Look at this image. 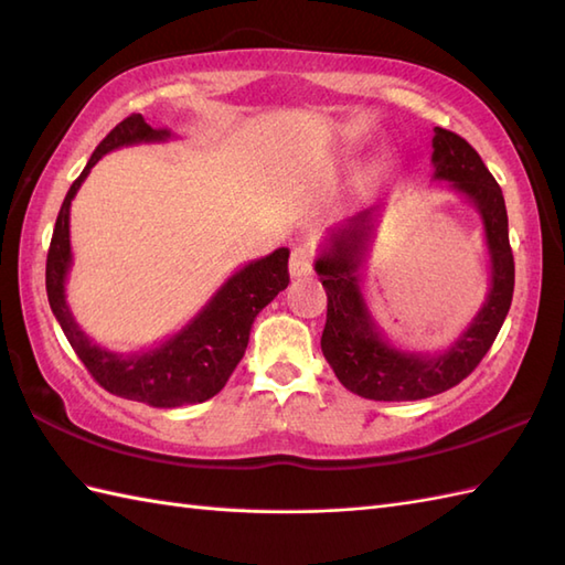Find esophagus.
I'll return each mask as SVG.
<instances>
[{
	"label": "esophagus",
	"mask_w": 565,
	"mask_h": 565,
	"mask_svg": "<svg viewBox=\"0 0 565 565\" xmlns=\"http://www.w3.org/2000/svg\"><path fill=\"white\" fill-rule=\"evenodd\" d=\"M289 271L294 279H303V276L313 274V249H310L308 245L294 247L291 259H289Z\"/></svg>",
	"instance_id": "obj_1"
}]
</instances>
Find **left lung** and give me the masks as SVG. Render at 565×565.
<instances>
[{
	"instance_id": "1",
	"label": "left lung",
	"mask_w": 565,
	"mask_h": 565,
	"mask_svg": "<svg viewBox=\"0 0 565 565\" xmlns=\"http://www.w3.org/2000/svg\"><path fill=\"white\" fill-rule=\"evenodd\" d=\"M431 167V179L449 182V189L481 215L490 255V289L481 310L447 350L431 354L401 350L383 338L362 291L381 203L332 227L316 259V271L328 294V320L320 347L342 386L369 401H423L454 388L481 364L512 303L514 259L502 189L481 154L451 130L435 128Z\"/></svg>"
}]
</instances>
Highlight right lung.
<instances>
[{
	"label": "right lung",
	"mask_w": 565,
	"mask_h": 565,
	"mask_svg": "<svg viewBox=\"0 0 565 565\" xmlns=\"http://www.w3.org/2000/svg\"><path fill=\"white\" fill-rule=\"evenodd\" d=\"M170 138L172 130L152 128L140 114L124 118L99 142L87 167L72 182L63 206H60L45 262L47 303H51L53 316L63 328L72 350L82 359L94 381L114 395L152 407L194 405L213 398L243 359L252 322L259 316V310L269 306L276 294L289 286V247H279L271 255L249 262L233 276H227V281L211 296V301L182 330L150 347V350L134 354L109 352L94 344L87 332L77 326L65 298V284L72 267V199L92 172V167L106 152L138 146V142H164Z\"/></svg>",
	"instance_id": "1"
}]
</instances>
